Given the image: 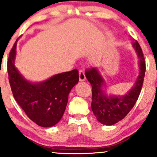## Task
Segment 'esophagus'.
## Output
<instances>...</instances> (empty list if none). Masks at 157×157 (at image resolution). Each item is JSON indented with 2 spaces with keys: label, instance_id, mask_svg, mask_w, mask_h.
I'll list each match as a JSON object with an SVG mask.
<instances>
[{
  "label": "esophagus",
  "instance_id": "obj_1",
  "mask_svg": "<svg viewBox=\"0 0 157 157\" xmlns=\"http://www.w3.org/2000/svg\"><path fill=\"white\" fill-rule=\"evenodd\" d=\"M86 80V76H85V73L83 71H79V80L80 81H84Z\"/></svg>",
  "mask_w": 157,
  "mask_h": 157
}]
</instances>
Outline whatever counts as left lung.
<instances>
[{
	"instance_id": "left-lung-1",
	"label": "left lung",
	"mask_w": 157,
	"mask_h": 157,
	"mask_svg": "<svg viewBox=\"0 0 157 157\" xmlns=\"http://www.w3.org/2000/svg\"><path fill=\"white\" fill-rule=\"evenodd\" d=\"M132 46L139 59V74L132 87L124 95L107 94L105 80L97 67L85 73L92 86V110L98 121L105 125H112L122 120L134 107L141 91L146 71L145 60L137 41L133 42Z\"/></svg>"
}]
</instances>
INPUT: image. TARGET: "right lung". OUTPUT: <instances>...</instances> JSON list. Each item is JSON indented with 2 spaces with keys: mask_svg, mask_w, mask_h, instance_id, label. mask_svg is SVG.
<instances>
[{
  "mask_svg": "<svg viewBox=\"0 0 157 157\" xmlns=\"http://www.w3.org/2000/svg\"><path fill=\"white\" fill-rule=\"evenodd\" d=\"M17 40L9 55L7 72L13 95L18 105L36 124L55 125L62 118L71 89L79 81L78 71L55 74L42 82L26 80L15 67Z\"/></svg>",
  "mask_w": 157,
  "mask_h": 157,
  "instance_id": "add662e5",
  "label": "right lung"
}]
</instances>
